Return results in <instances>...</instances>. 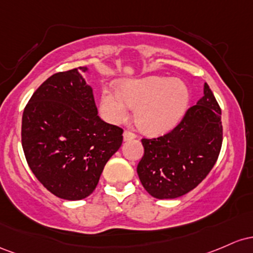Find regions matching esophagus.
I'll use <instances>...</instances> for the list:
<instances>
[{
  "instance_id": "esophagus-1",
  "label": "esophagus",
  "mask_w": 253,
  "mask_h": 253,
  "mask_svg": "<svg viewBox=\"0 0 253 253\" xmlns=\"http://www.w3.org/2000/svg\"><path fill=\"white\" fill-rule=\"evenodd\" d=\"M123 138H124V141L134 140V138H136V135L134 134V132H131V131H127V130H126V131L123 132Z\"/></svg>"
}]
</instances>
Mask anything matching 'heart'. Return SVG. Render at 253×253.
I'll list each match as a JSON object with an SVG mask.
<instances>
[{
    "mask_svg": "<svg viewBox=\"0 0 253 253\" xmlns=\"http://www.w3.org/2000/svg\"><path fill=\"white\" fill-rule=\"evenodd\" d=\"M188 84L167 76L122 81L118 89L104 88L100 112L107 122L122 123L131 106L137 126L148 135H163L179 124L190 104Z\"/></svg>",
    "mask_w": 253,
    "mask_h": 253,
    "instance_id": "obj_1",
    "label": "heart"
}]
</instances>
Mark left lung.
<instances>
[{
    "label": "left lung",
    "instance_id": "obj_1",
    "mask_svg": "<svg viewBox=\"0 0 253 253\" xmlns=\"http://www.w3.org/2000/svg\"><path fill=\"white\" fill-rule=\"evenodd\" d=\"M203 94L171 132L142 140L144 154L137 174L153 197L169 200L188 194L216 163L222 144L221 109L208 84Z\"/></svg>",
    "mask_w": 253,
    "mask_h": 253
}]
</instances>
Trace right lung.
I'll use <instances>...</instances> for the list:
<instances>
[{
	"label": "right lung",
	"instance_id": "1",
	"mask_svg": "<svg viewBox=\"0 0 253 253\" xmlns=\"http://www.w3.org/2000/svg\"><path fill=\"white\" fill-rule=\"evenodd\" d=\"M89 68L53 74L33 93L22 115L21 142L31 171L62 200H84L94 191L123 130L98 116Z\"/></svg>",
	"mask_w": 253,
	"mask_h": 253
}]
</instances>
